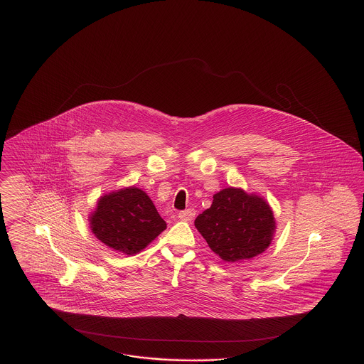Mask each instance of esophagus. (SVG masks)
<instances>
[{"label":"esophagus","instance_id":"obj_1","mask_svg":"<svg viewBox=\"0 0 364 364\" xmlns=\"http://www.w3.org/2000/svg\"><path fill=\"white\" fill-rule=\"evenodd\" d=\"M195 210L193 208H188V210H184V211H180L178 213V218L181 221H192L193 217H195Z\"/></svg>","mask_w":364,"mask_h":364}]
</instances>
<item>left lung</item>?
<instances>
[{
  "instance_id": "8db88e82",
  "label": "left lung",
  "mask_w": 364,
  "mask_h": 364,
  "mask_svg": "<svg viewBox=\"0 0 364 364\" xmlns=\"http://www.w3.org/2000/svg\"><path fill=\"white\" fill-rule=\"evenodd\" d=\"M195 226L221 259L236 262L262 254L276 223L262 198L230 187L213 196L211 208L196 217Z\"/></svg>"
}]
</instances>
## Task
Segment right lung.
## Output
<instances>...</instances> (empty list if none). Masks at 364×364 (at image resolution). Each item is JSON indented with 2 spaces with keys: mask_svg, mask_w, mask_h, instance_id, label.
Listing matches in <instances>:
<instances>
[{
  "mask_svg": "<svg viewBox=\"0 0 364 364\" xmlns=\"http://www.w3.org/2000/svg\"><path fill=\"white\" fill-rule=\"evenodd\" d=\"M94 235L113 250L136 254L166 229L151 199L131 187L100 199L91 218Z\"/></svg>",
  "mask_w": 364,
  "mask_h": 364,
  "instance_id": "1",
  "label": "right lung"
}]
</instances>
